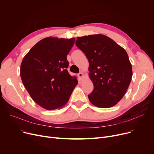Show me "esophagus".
<instances>
[{"label": "esophagus", "mask_w": 154, "mask_h": 154, "mask_svg": "<svg viewBox=\"0 0 154 154\" xmlns=\"http://www.w3.org/2000/svg\"><path fill=\"white\" fill-rule=\"evenodd\" d=\"M78 76L80 79H82L84 78V74L82 72H79L78 74Z\"/></svg>", "instance_id": "obj_1"}]
</instances>
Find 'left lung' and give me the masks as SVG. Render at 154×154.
Returning a JSON list of instances; mask_svg holds the SVG:
<instances>
[{
    "label": "left lung",
    "mask_w": 154,
    "mask_h": 154,
    "mask_svg": "<svg viewBox=\"0 0 154 154\" xmlns=\"http://www.w3.org/2000/svg\"><path fill=\"white\" fill-rule=\"evenodd\" d=\"M75 44L89 62L94 90L88 95L94 106L109 108L122 99L131 84L132 64L124 48L103 34L77 37Z\"/></svg>",
    "instance_id": "obj_1"
}]
</instances>
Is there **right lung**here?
<instances>
[{
  "label": "right lung",
  "instance_id": "right-lung-1",
  "mask_svg": "<svg viewBox=\"0 0 154 154\" xmlns=\"http://www.w3.org/2000/svg\"><path fill=\"white\" fill-rule=\"evenodd\" d=\"M75 40L44 38L31 48L22 61L20 74L23 85L31 98L46 110L65 106L78 84L77 77L67 70V55Z\"/></svg>",
  "mask_w": 154,
  "mask_h": 154
}]
</instances>
